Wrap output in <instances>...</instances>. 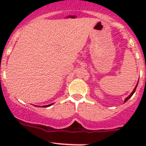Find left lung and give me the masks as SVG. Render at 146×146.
<instances>
[{"instance_id": "obj_1", "label": "left lung", "mask_w": 146, "mask_h": 146, "mask_svg": "<svg viewBox=\"0 0 146 146\" xmlns=\"http://www.w3.org/2000/svg\"><path fill=\"white\" fill-rule=\"evenodd\" d=\"M138 82H137V84H136V87H135V88H134V89H133V90L132 91V92H131V93L130 95H129V96L127 97V98H126V99L124 100V102H126V101H127V100H129L131 98V96H132V95H133V93H134V92H135V91H136V88H137V85H138Z\"/></svg>"}]
</instances>
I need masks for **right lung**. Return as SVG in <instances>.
I'll use <instances>...</instances> for the list:
<instances>
[{
    "label": "right lung",
    "mask_w": 146,
    "mask_h": 146,
    "mask_svg": "<svg viewBox=\"0 0 146 146\" xmlns=\"http://www.w3.org/2000/svg\"><path fill=\"white\" fill-rule=\"evenodd\" d=\"M53 104V103L52 104H48V105H44V106H42V107H50V106H51Z\"/></svg>",
    "instance_id": "1"
}]
</instances>
